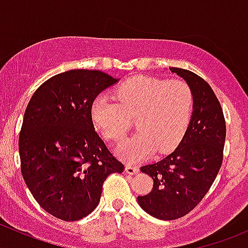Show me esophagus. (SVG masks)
Instances as JSON below:
<instances>
[{"label": "esophagus", "mask_w": 248, "mask_h": 248, "mask_svg": "<svg viewBox=\"0 0 248 248\" xmlns=\"http://www.w3.org/2000/svg\"><path fill=\"white\" fill-rule=\"evenodd\" d=\"M126 172L129 175H136L139 172L138 167L133 166V164H127L126 166Z\"/></svg>", "instance_id": "34e87169"}]
</instances>
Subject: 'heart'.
<instances>
[{
    "label": "heart",
    "mask_w": 248,
    "mask_h": 248,
    "mask_svg": "<svg viewBox=\"0 0 248 248\" xmlns=\"http://www.w3.org/2000/svg\"><path fill=\"white\" fill-rule=\"evenodd\" d=\"M112 101L99 94L91 104V117L104 137L121 140L136 119L138 133L126 139L117 154L129 162L151 156L155 150L168 152L184 137L193 110L188 85L180 80L136 77L120 85Z\"/></svg>",
    "instance_id": "1"
}]
</instances>
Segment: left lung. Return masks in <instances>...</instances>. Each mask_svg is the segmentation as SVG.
Instances as JSON below:
<instances>
[{"label":"left lung","mask_w":248,"mask_h":248,"mask_svg":"<svg viewBox=\"0 0 248 248\" xmlns=\"http://www.w3.org/2000/svg\"><path fill=\"white\" fill-rule=\"evenodd\" d=\"M185 80L193 96V111L179 146L156 163L140 168L154 180L149 194L138 197L142 210L164 221L188 214L214 184L223 159L226 121L210 85L196 73L169 68Z\"/></svg>","instance_id":"1"}]
</instances>
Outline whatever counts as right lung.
I'll return each instance as SVG.
<instances>
[{
    "mask_svg": "<svg viewBox=\"0 0 248 248\" xmlns=\"http://www.w3.org/2000/svg\"><path fill=\"white\" fill-rule=\"evenodd\" d=\"M119 79L101 71L72 69L37 89L19 136L21 174L37 202L62 221H78L98 205L117 161L94 131L91 104Z\"/></svg>",
    "mask_w": 248,
    "mask_h": 248,
    "instance_id": "add662e5",
    "label": "right lung"
}]
</instances>
